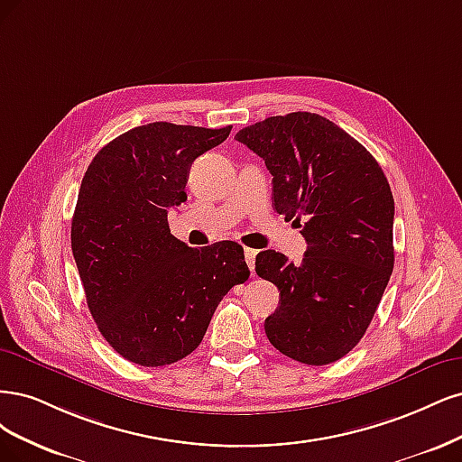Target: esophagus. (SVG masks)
Returning a JSON list of instances; mask_svg holds the SVG:
<instances>
[{
  "label": "esophagus",
  "instance_id": "obj_1",
  "mask_svg": "<svg viewBox=\"0 0 462 462\" xmlns=\"http://www.w3.org/2000/svg\"><path fill=\"white\" fill-rule=\"evenodd\" d=\"M245 261H247V266H249V271L253 273V269H255V257H257V251L255 249H251V247H245Z\"/></svg>",
  "mask_w": 462,
  "mask_h": 462
}]
</instances>
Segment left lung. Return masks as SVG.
I'll use <instances>...</instances> for the list:
<instances>
[{
	"instance_id": "left-lung-1",
	"label": "left lung",
	"mask_w": 462,
	"mask_h": 462,
	"mask_svg": "<svg viewBox=\"0 0 462 462\" xmlns=\"http://www.w3.org/2000/svg\"><path fill=\"white\" fill-rule=\"evenodd\" d=\"M236 140L264 161L276 213L307 242L301 264L274 249L255 259L257 274L280 290L266 337L293 361L330 365L359 344L393 271L388 178L359 142L317 113L269 116Z\"/></svg>"
}]
</instances>
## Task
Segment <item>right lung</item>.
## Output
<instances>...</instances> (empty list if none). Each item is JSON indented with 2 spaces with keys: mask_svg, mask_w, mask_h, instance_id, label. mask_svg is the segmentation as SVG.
Masks as SVG:
<instances>
[{
  "mask_svg": "<svg viewBox=\"0 0 462 462\" xmlns=\"http://www.w3.org/2000/svg\"><path fill=\"white\" fill-rule=\"evenodd\" d=\"M230 130L136 126L101 147L82 178L72 255L101 336L130 363L184 359L201 344L222 297L249 278L240 244L189 247L167 220L171 207L186 201L191 162Z\"/></svg>",
  "mask_w": 462,
  "mask_h": 462,
  "instance_id": "1",
  "label": "right lung"
}]
</instances>
